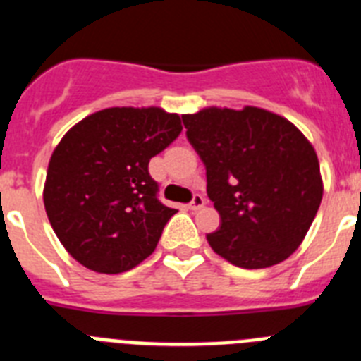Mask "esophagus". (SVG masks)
I'll return each instance as SVG.
<instances>
[{"instance_id": "1", "label": "esophagus", "mask_w": 361, "mask_h": 361, "mask_svg": "<svg viewBox=\"0 0 361 361\" xmlns=\"http://www.w3.org/2000/svg\"><path fill=\"white\" fill-rule=\"evenodd\" d=\"M204 204H206L204 197L202 195H195V197H193V200H191V202L188 204V208H190L191 212H197V209L204 208Z\"/></svg>"}]
</instances>
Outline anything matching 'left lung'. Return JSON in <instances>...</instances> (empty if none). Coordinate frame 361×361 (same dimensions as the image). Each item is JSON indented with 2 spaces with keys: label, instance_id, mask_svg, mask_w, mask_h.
Listing matches in <instances>:
<instances>
[{
  "label": "left lung",
  "instance_id": "left-lung-1",
  "mask_svg": "<svg viewBox=\"0 0 361 361\" xmlns=\"http://www.w3.org/2000/svg\"><path fill=\"white\" fill-rule=\"evenodd\" d=\"M220 215L212 250L233 266L262 269L295 253L324 195L317 152L291 121L257 106L184 114Z\"/></svg>",
  "mask_w": 361,
  "mask_h": 361
}]
</instances>
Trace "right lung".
I'll return each mask as SVG.
<instances>
[{"mask_svg":"<svg viewBox=\"0 0 361 361\" xmlns=\"http://www.w3.org/2000/svg\"><path fill=\"white\" fill-rule=\"evenodd\" d=\"M180 132L177 114L116 106L65 133L50 157L43 202L57 238L79 264L116 275L153 253L177 209L157 199L148 164Z\"/></svg>","mask_w":361,"mask_h":361,"instance_id":"obj_1","label":"right lung"}]
</instances>
